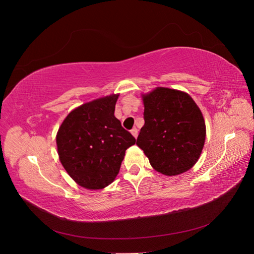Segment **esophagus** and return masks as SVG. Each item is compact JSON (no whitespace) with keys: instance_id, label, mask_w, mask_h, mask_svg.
Instances as JSON below:
<instances>
[{"instance_id":"1","label":"esophagus","mask_w":254,"mask_h":254,"mask_svg":"<svg viewBox=\"0 0 254 254\" xmlns=\"http://www.w3.org/2000/svg\"><path fill=\"white\" fill-rule=\"evenodd\" d=\"M130 132H131V134L136 139V136H137V129H136V128H132L131 130H130Z\"/></svg>"}]
</instances>
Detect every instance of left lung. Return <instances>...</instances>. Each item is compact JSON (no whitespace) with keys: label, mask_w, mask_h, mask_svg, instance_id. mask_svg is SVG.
I'll list each match as a JSON object with an SVG mask.
<instances>
[{"label":"left lung","mask_w":254,"mask_h":254,"mask_svg":"<svg viewBox=\"0 0 254 254\" xmlns=\"http://www.w3.org/2000/svg\"><path fill=\"white\" fill-rule=\"evenodd\" d=\"M141 96L145 124L136 145L160 174L178 176L188 172L204 146L206 130L201 110L180 90L157 87Z\"/></svg>","instance_id":"1"}]
</instances>
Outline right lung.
Listing matches in <instances>:
<instances>
[{"mask_svg":"<svg viewBox=\"0 0 254 254\" xmlns=\"http://www.w3.org/2000/svg\"><path fill=\"white\" fill-rule=\"evenodd\" d=\"M120 94L82 104L68 113L56 134L61 164L71 178L87 190H102L120 172L125 151L135 139L115 118Z\"/></svg>","mask_w":254,"mask_h":254,"instance_id":"obj_1","label":"right lung"}]
</instances>
